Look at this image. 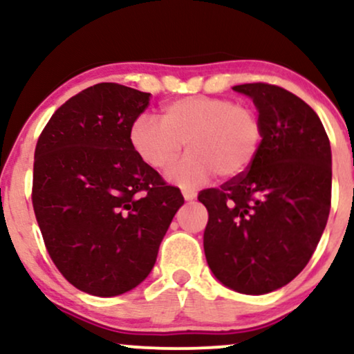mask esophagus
I'll return each instance as SVG.
<instances>
[{
  "label": "esophagus",
  "instance_id": "obj_1",
  "mask_svg": "<svg viewBox=\"0 0 354 354\" xmlns=\"http://www.w3.org/2000/svg\"><path fill=\"white\" fill-rule=\"evenodd\" d=\"M183 196H185L186 201L196 200V191L194 189H183Z\"/></svg>",
  "mask_w": 354,
  "mask_h": 354
}]
</instances>
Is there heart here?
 <instances>
[{
  "instance_id": "1",
  "label": "heart",
  "mask_w": 354,
  "mask_h": 354,
  "mask_svg": "<svg viewBox=\"0 0 354 354\" xmlns=\"http://www.w3.org/2000/svg\"><path fill=\"white\" fill-rule=\"evenodd\" d=\"M129 145L141 161L161 171L189 149L168 171L173 183L194 188L214 174L239 176L250 168L263 140L254 108L221 96H183L166 103L161 120L140 115L129 126Z\"/></svg>"
}]
</instances>
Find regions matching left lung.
Instances as JSON below:
<instances>
[{
	"mask_svg": "<svg viewBox=\"0 0 354 354\" xmlns=\"http://www.w3.org/2000/svg\"><path fill=\"white\" fill-rule=\"evenodd\" d=\"M234 91L253 98L263 140L250 168L203 189L208 266L238 293L265 295L295 279L318 246L331 208V146L310 104L270 83Z\"/></svg>",
	"mask_w": 354,
	"mask_h": 354,
	"instance_id": "1",
	"label": "left lung"
}]
</instances>
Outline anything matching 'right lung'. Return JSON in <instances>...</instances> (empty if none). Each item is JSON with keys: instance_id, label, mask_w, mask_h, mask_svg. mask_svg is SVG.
<instances>
[{"instance_id": "add662e5", "label": "right lung", "mask_w": 354, "mask_h": 354, "mask_svg": "<svg viewBox=\"0 0 354 354\" xmlns=\"http://www.w3.org/2000/svg\"><path fill=\"white\" fill-rule=\"evenodd\" d=\"M149 96L118 83L89 86L56 109L36 143V221L55 266L84 293L118 296L143 281L185 203L129 145Z\"/></svg>"}]
</instances>
